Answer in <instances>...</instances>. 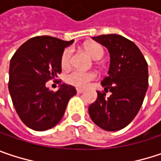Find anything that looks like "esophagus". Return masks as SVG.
<instances>
[{
    "mask_svg": "<svg viewBox=\"0 0 161 161\" xmlns=\"http://www.w3.org/2000/svg\"><path fill=\"white\" fill-rule=\"evenodd\" d=\"M85 91V89H83V88H76V92L77 93H83Z\"/></svg>",
    "mask_w": 161,
    "mask_h": 161,
    "instance_id": "1",
    "label": "esophagus"
}]
</instances>
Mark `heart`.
<instances>
[{
  "instance_id": "b5f03b06",
  "label": "heart",
  "mask_w": 161,
  "mask_h": 161,
  "mask_svg": "<svg viewBox=\"0 0 161 161\" xmlns=\"http://www.w3.org/2000/svg\"><path fill=\"white\" fill-rule=\"evenodd\" d=\"M86 50L96 60L100 59L103 54L104 50L103 48L97 43H89L86 45ZM72 64V50L70 48L65 49L62 56H61V66L63 69L70 68ZM97 77V74L95 72H83L79 70H75L69 73L65 77L66 82L72 86L77 87H85L86 86L89 82L93 81Z\"/></svg>"
}]
</instances>
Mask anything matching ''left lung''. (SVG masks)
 <instances>
[{"label":"left lung","mask_w":161,"mask_h":161,"mask_svg":"<svg viewBox=\"0 0 161 161\" xmlns=\"http://www.w3.org/2000/svg\"><path fill=\"white\" fill-rule=\"evenodd\" d=\"M105 46L110 55L108 75L102 80L104 91L88 112L91 120L106 131H118L130 124L138 113L148 87L147 63L138 47L121 35L92 37ZM112 94L105 98V92Z\"/></svg>","instance_id":"obj_1"}]
</instances>
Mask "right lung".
<instances>
[{
	"label": "right lung",
	"instance_id": "obj_1",
	"mask_svg": "<svg viewBox=\"0 0 161 161\" xmlns=\"http://www.w3.org/2000/svg\"><path fill=\"white\" fill-rule=\"evenodd\" d=\"M73 42L50 36L32 37L11 59L9 92L19 118L30 129L45 131L55 126L76 94L74 86L65 84L55 92L46 87V82L61 74V56Z\"/></svg>",
	"mask_w": 161,
	"mask_h": 161
}]
</instances>
